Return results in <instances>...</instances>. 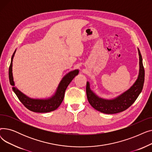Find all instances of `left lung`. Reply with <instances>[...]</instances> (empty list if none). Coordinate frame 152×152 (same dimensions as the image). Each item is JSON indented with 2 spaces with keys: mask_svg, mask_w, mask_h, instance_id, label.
<instances>
[{
  "mask_svg": "<svg viewBox=\"0 0 152 152\" xmlns=\"http://www.w3.org/2000/svg\"><path fill=\"white\" fill-rule=\"evenodd\" d=\"M139 73L137 79L129 89L116 98L108 100L99 97L90 89V84L87 82L86 94L91 105L102 113L115 114L121 112L131 107L142 91L145 79V70L143 66L142 58L139 49Z\"/></svg>",
  "mask_w": 152,
  "mask_h": 152,
  "instance_id": "left-lung-1",
  "label": "left lung"
}]
</instances>
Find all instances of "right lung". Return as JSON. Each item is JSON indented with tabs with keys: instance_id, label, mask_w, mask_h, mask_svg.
Returning <instances> with one entry per match:
<instances>
[{
	"instance_id": "obj_1",
	"label": "right lung",
	"mask_w": 152,
	"mask_h": 152,
	"mask_svg": "<svg viewBox=\"0 0 152 152\" xmlns=\"http://www.w3.org/2000/svg\"><path fill=\"white\" fill-rule=\"evenodd\" d=\"M16 50H15L12 58L11 63L9 67V81L10 84L12 86V89L13 92L17 95V97L20 101L23 103L26 108L30 111L36 113H47L50 111H54L57 109L63 100L65 92L67 87L69 83L73 80V78L78 75L79 70L75 69L74 71H70L67 75L63 77L62 80L60 81L56 92L53 96L49 99H31L21 91H20L17 87H15V83L13 81V73H12V61L15 53Z\"/></svg>"
}]
</instances>
